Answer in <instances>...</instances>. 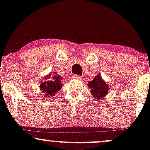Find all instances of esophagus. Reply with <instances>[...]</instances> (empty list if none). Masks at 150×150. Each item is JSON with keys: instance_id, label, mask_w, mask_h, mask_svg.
Here are the masks:
<instances>
[{"instance_id": "34e87169", "label": "esophagus", "mask_w": 150, "mask_h": 150, "mask_svg": "<svg viewBox=\"0 0 150 150\" xmlns=\"http://www.w3.org/2000/svg\"><path fill=\"white\" fill-rule=\"evenodd\" d=\"M74 79H78V80H81V76L79 75H77V74H74L73 76Z\"/></svg>"}]
</instances>
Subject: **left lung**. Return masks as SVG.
I'll return each mask as SVG.
<instances>
[{
  "label": "left lung",
  "mask_w": 150,
  "mask_h": 150,
  "mask_svg": "<svg viewBox=\"0 0 150 150\" xmlns=\"http://www.w3.org/2000/svg\"><path fill=\"white\" fill-rule=\"evenodd\" d=\"M88 87L91 88V93L97 100H101L105 96L108 90V85L102 79L100 75H97L91 81L89 82Z\"/></svg>",
  "instance_id": "left-lung-1"
}]
</instances>
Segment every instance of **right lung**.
Masks as SVG:
<instances>
[{
    "label": "right lung",
    "mask_w": 150,
    "mask_h": 150,
    "mask_svg": "<svg viewBox=\"0 0 150 150\" xmlns=\"http://www.w3.org/2000/svg\"><path fill=\"white\" fill-rule=\"evenodd\" d=\"M40 90L45 94V97H51L62 88V78L57 73L50 74L45 76L44 81H41Z\"/></svg>",
    "instance_id": "right-lung-1"
}]
</instances>
